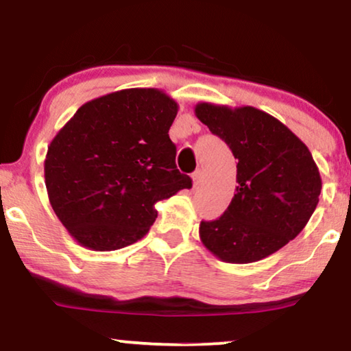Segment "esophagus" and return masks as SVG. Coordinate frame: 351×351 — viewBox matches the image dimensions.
Wrapping results in <instances>:
<instances>
[{
  "label": "esophagus",
  "instance_id": "1",
  "mask_svg": "<svg viewBox=\"0 0 351 351\" xmlns=\"http://www.w3.org/2000/svg\"><path fill=\"white\" fill-rule=\"evenodd\" d=\"M203 176H204L203 169H196V171L193 172V176H191V179H193V185H195V186L201 185V182H203Z\"/></svg>",
  "mask_w": 351,
  "mask_h": 351
}]
</instances>
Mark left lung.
<instances>
[{
  "mask_svg": "<svg viewBox=\"0 0 351 351\" xmlns=\"http://www.w3.org/2000/svg\"><path fill=\"white\" fill-rule=\"evenodd\" d=\"M195 113L238 160L237 195L219 219L201 222V241L228 263L265 258L294 239L315 213L318 166L305 143L262 110L203 102Z\"/></svg>",
  "mask_w": 351,
  "mask_h": 351,
  "instance_id": "left-lung-1",
  "label": "left lung"
}]
</instances>
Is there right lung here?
<instances>
[{"label":"right lung","instance_id":"1","mask_svg":"<svg viewBox=\"0 0 351 351\" xmlns=\"http://www.w3.org/2000/svg\"><path fill=\"white\" fill-rule=\"evenodd\" d=\"M177 110L162 90H118L80 107L52 138L47 196L81 246L114 251L136 243L155 222L158 201L191 189L167 134Z\"/></svg>","mask_w":351,"mask_h":351}]
</instances>
